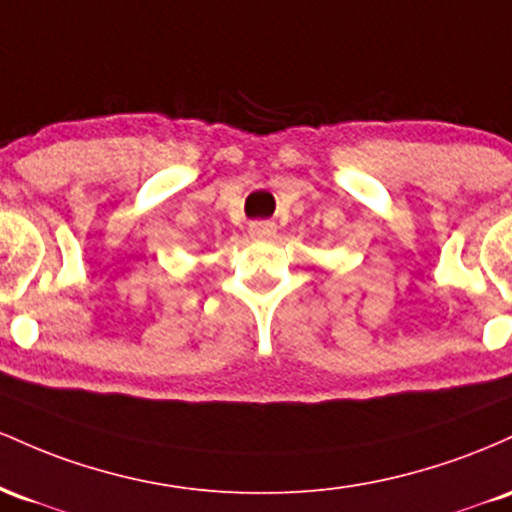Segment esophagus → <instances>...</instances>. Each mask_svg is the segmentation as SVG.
Returning <instances> with one entry per match:
<instances>
[{
    "mask_svg": "<svg viewBox=\"0 0 512 512\" xmlns=\"http://www.w3.org/2000/svg\"><path fill=\"white\" fill-rule=\"evenodd\" d=\"M275 229L273 222H254V225H249V237L256 239V241H271L275 237Z\"/></svg>",
    "mask_w": 512,
    "mask_h": 512,
    "instance_id": "obj_1",
    "label": "esophagus"
}]
</instances>
